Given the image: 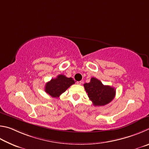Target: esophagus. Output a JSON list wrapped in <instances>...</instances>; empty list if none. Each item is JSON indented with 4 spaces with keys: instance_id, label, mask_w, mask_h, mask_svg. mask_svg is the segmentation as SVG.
I'll return each instance as SVG.
<instances>
[{
    "instance_id": "34e87169",
    "label": "esophagus",
    "mask_w": 149,
    "mask_h": 149,
    "mask_svg": "<svg viewBox=\"0 0 149 149\" xmlns=\"http://www.w3.org/2000/svg\"><path fill=\"white\" fill-rule=\"evenodd\" d=\"M82 83V81H77V84H78V85H80Z\"/></svg>"
}]
</instances>
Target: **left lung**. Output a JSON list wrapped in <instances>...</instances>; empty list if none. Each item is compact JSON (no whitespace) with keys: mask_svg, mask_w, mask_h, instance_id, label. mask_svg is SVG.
Listing matches in <instances>:
<instances>
[{"mask_svg":"<svg viewBox=\"0 0 149 149\" xmlns=\"http://www.w3.org/2000/svg\"><path fill=\"white\" fill-rule=\"evenodd\" d=\"M85 90L90 100L95 106H104L113 101L116 90L110 86H105L100 80L92 78L89 83L84 84Z\"/></svg>","mask_w":149,"mask_h":149,"instance_id":"1","label":"left lung"}]
</instances>
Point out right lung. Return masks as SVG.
I'll use <instances>...</instances> for the list:
<instances>
[{"instance_id": "1", "label": "right lung", "mask_w": 149, "mask_h": 149, "mask_svg": "<svg viewBox=\"0 0 149 149\" xmlns=\"http://www.w3.org/2000/svg\"><path fill=\"white\" fill-rule=\"evenodd\" d=\"M74 84L72 78H67L63 74H59L56 79H52L45 86V92L52 97H59L67 88Z\"/></svg>"}]
</instances>
